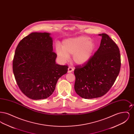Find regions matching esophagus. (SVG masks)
I'll return each mask as SVG.
<instances>
[{"label": "esophagus", "mask_w": 134, "mask_h": 134, "mask_svg": "<svg viewBox=\"0 0 134 134\" xmlns=\"http://www.w3.org/2000/svg\"><path fill=\"white\" fill-rule=\"evenodd\" d=\"M73 70H74V69H73L72 67H69L68 68V73H71V72H72Z\"/></svg>", "instance_id": "34e87169"}]
</instances>
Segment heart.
Listing matches in <instances>:
<instances>
[{"label":"heart","mask_w":134,"mask_h":134,"mask_svg":"<svg viewBox=\"0 0 134 134\" xmlns=\"http://www.w3.org/2000/svg\"><path fill=\"white\" fill-rule=\"evenodd\" d=\"M96 48L94 42L89 37L79 36L68 38L63 42V46L58 43L56 51L61 61L65 62L73 55V61L77 64L87 63L92 56Z\"/></svg>","instance_id":"obj_1"}]
</instances>
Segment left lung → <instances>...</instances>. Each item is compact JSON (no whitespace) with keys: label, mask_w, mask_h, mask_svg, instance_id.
Returning a JSON list of instances; mask_svg holds the SVG:
<instances>
[{"label":"left lung","mask_w":134,"mask_h":134,"mask_svg":"<svg viewBox=\"0 0 134 134\" xmlns=\"http://www.w3.org/2000/svg\"><path fill=\"white\" fill-rule=\"evenodd\" d=\"M98 35L102 39L97 51L87 63L76 66L74 71L75 92L85 99L105 94L115 83L121 69L118 46L107 34Z\"/></svg>","instance_id":"8db88e82"}]
</instances>
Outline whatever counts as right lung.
Returning a JSON list of instances; mask_svg holds the SVG:
<instances>
[{"mask_svg":"<svg viewBox=\"0 0 134 134\" xmlns=\"http://www.w3.org/2000/svg\"><path fill=\"white\" fill-rule=\"evenodd\" d=\"M48 32H32L18 45L13 57V72L21 92L29 98L45 99L54 91L58 80L68 66L56 63L53 40Z\"/></svg>","mask_w":134,"mask_h":134,"instance_id":"add662e5","label":"right lung"}]
</instances>
